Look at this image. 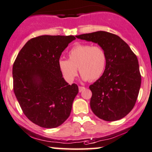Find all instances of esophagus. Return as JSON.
Returning a JSON list of instances; mask_svg holds the SVG:
<instances>
[{
	"mask_svg": "<svg viewBox=\"0 0 152 152\" xmlns=\"http://www.w3.org/2000/svg\"><path fill=\"white\" fill-rule=\"evenodd\" d=\"M78 89H79V92H81L82 91H83L86 88L85 87H83V86H79L78 87Z\"/></svg>",
	"mask_w": 152,
	"mask_h": 152,
	"instance_id": "esophagus-1",
	"label": "esophagus"
}]
</instances>
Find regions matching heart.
Wrapping results in <instances>:
<instances>
[{"mask_svg": "<svg viewBox=\"0 0 152 152\" xmlns=\"http://www.w3.org/2000/svg\"><path fill=\"white\" fill-rule=\"evenodd\" d=\"M69 60L60 59L58 66L64 79L74 81L78 69L84 80L94 81L104 74L106 66L107 56L101 46L78 43L69 52Z\"/></svg>", "mask_w": 152, "mask_h": 152, "instance_id": "b5f03b06", "label": "heart"}]
</instances>
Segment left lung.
Listing matches in <instances>:
<instances>
[{
    "mask_svg": "<svg viewBox=\"0 0 152 152\" xmlns=\"http://www.w3.org/2000/svg\"><path fill=\"white\" fill-rule=\"evenodd\" d=\"M76 37L97 43L107 56L104 74L89 87L92 112L108 122L123 118L134 107L140 88L137 56L124 40L110 32L97 31Z\"/></svg>",
    "mask_w": 152,
    "mask_h": 152,
    "instance_id": "8db88e82",
    "label": "left lung"
}]
</instances>
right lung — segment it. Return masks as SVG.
I'll list each match as a JSON object with an SVG mask.
<instances>
[{
    "label": "right lung",
    "instance_id": "right-lung-1",
    "mask_svg": "<svg viewBox=\"0 0 152 152\" xmlns=\"http://www.w3.org/2000/svg\"><path fill=\"white\" fill-rule=\"evenodd\" d=\"M73 35H42L32 38L13 64V90L28 120L43 128L59 126L69 117L76 84L69 85L58 61Z\"/></svg>",
    "mask_w": 152,
    "mask_h": 152
}]
</instances>
